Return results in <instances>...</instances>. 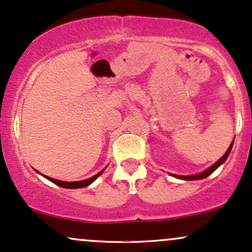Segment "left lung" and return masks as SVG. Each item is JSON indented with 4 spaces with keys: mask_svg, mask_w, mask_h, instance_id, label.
Listing matches in <instances>:
<instances>
[{
    "mask_svg": "<svg viewBox=\"0 0 252 252\" xmlns=\"http://www.w3.org/2000/svg\"><path fill=\"white\" fill-rule=\"evenodd\" d=\"M233 143H234V140L231 143V145H229L228 149H227V151H226V153H224V155L222 156V158H221L220 159H218V161H216L215 163L213 164V166H210L209 168L205 169V170H203V172L198 173V174H194V175H178V174H170V175H173V177L178 178V179H181V180H199V179H204V178L209 177V175L212 174L214 170L218 169L219 167H220L221 164H222L223 162L226 161L227 158H228V155H229V154H231L232 147H233Z\"/></svg>",
    "mask_w": 252,
    "mask_h": 252,
    "instance_id": "left-lung-1",
    "label": "left lung"
}]
</instances>
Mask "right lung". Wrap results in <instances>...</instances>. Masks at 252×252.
<instances>
[{"instance_id":"1","label":"right lung","mask_w":252,"mask_h":252,"mask_svg":"<svg viewBox=\"0 0 252 252\" xmlns=\"http://www.w3.org/2000/svg\"><path fill=\"white\" fill-rule=\"evenodd\" d=\"M103 168L101 170V172L97 173L96 175H94V177L89 178V179H85V180H80V181H71V183H68V181H62V180H58V179H54V178H50V177H47V175H43L44 178H47L48 180H50L51 183L56 184L58 186H60V188H63V189H80V188H86V186H89L90 184H93L94 180L97 179V178L99 177V175L102 174V173L104 172ZM39 173V172H38ZM39 174H42V173H39Z\"/></svg>"}]
</instances>
